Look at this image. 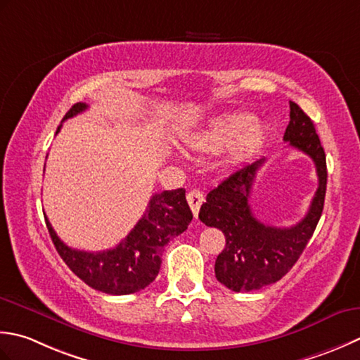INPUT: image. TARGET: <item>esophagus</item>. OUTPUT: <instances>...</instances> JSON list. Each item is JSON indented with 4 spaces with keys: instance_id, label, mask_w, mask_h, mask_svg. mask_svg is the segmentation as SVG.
I'll use <instances>...</instances> for the list:
<instances>
[{
    "instance_id": "esophagus-1",
    "label": "esophagus",
    "mask_w": 360,
    "mask_h": 360,
    "mask_svg": "<svg viewBox=\"0 0 360 360\" xmlns=\"http://www.w3.org/2000/svg\"><path fill=\"white\" fill-rule=\"evenodd\" d=\"M186 199H188V203H189L191 210H193L194 217H197V216H199V210L202 207V203L205 202L203 194L200 193L199 189H191L189 193H188V195H186Z\"/></svg>"
}]
</instances>
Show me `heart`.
<instances>
[{"label":"heart","mask_w":360,"mask_h":360,"mask_svg":"<svg viewBox=\"0 0 360 360\" xmlns=\"http://www.w3.org/2000/svg\"><path fill=\"white\" fill-rule=\"evenodd\" d=\"M266 134L262 124L252 122L245 113H229L210 120L203 127L191 131L183 143L197 153H216L226 149V160L239 163L259 148Z\"/></svg>","instance_id":"obj_1"}]
</instances>
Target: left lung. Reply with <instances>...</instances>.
<instances>
[{
  "instance_id": "1",
  "label": "left lung",
  "mask_w": 360,
  "mask_h": 360,
  "mask_svg": "<svg viewBox=\"0 0 360 360\" xmlns=\"http://www.w3.org/2000/svg\"><path fill=\"white\" fill-rule=\"evenodd\" d=\"M289 105L290 121L284 141L311 157L319 175V188L307 214L288 229L266 225L253 216L250 193L266 158L240 167L219 183L199 212L205 225L224 233L226 244L217 256L214 274L219 283L234 292L258 290L281 280L303 253L323 211L328 179L325 150L309 116L295 102L290 101Z\"/></svg>"
}]
</instances>
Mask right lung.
Segmentation results:
<instances>
[{
  "instance_id": "right-lung-1",
  "label": "right lung",
  "mask_w": 360,
  "mask_h": 360,
  "mask_svg": "<svg viewBox=\"0 0 360 360\" xmlns=\"http://www.w3.org/2000/svg\"><path fill=\"white\" fill-rule=\"evenodd\" d=\"M86 107L84 102H77L68 110L63 121L82 113ZM60 127H57L56 134ZM45 221L56 250L72 274L96 290L110 295H129L143 290L155 280L161 266V252L167 242L188 229L193 212L183 188L153 194L134 230L116 247L96 253L65 245L46 216Z\"/></svg>"
}]
</instances>
